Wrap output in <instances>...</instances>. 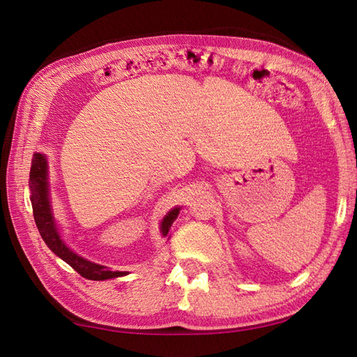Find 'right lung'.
Instances as JSON below:
<instances>
[{
  "mask_svg": "<svg viewBox=\"0 0 357 357\" xmlns=\"http://www.w3.org/2000/svg\"><path fill=\"white\" fill-rule=\"evenodd\" d=\"M30 191H31V206L34 214V222L38 226L39 234L47 243L51 252L57 255L66 264L78 271L81 276L90 280H107L113 278H121L130 274L128 271H112L105 266L91 262L83 257H79L75 252H72L66 243L63 241L56 218L52 214L51 197H50V182H48V160L45 153L36 152L33 155L31 170H30ZM181 208L176 206L164 215L160 225V231L162 236H169L172 223L176 220Z\"/></svg>",
  "mask_w": 357,
  "mask_h": 357,
  "instance_id": "add662e5",
  "label": "right lung"
}]
</instances>
